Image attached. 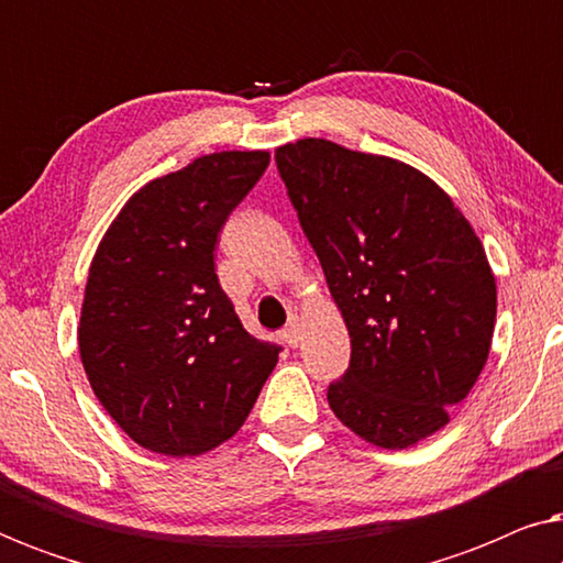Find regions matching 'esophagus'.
I'll return each mask as SVG.
<instances>
[{"instance_id": "obj_1", "label": "esophagus", "mask_w": 563, "mask_h": 563, "mask_svg": "<svg viewBox=\"0 0 563 563\" xmlns=\"http://www.w3.org/2000/svg\"><path fill=\"white\" fill-rule=\"evenodd\" d=\"M282 338H284V343L289 345V349H297L299 341H302V333H299V322L297 320L289 322V325L282 330Z\"/></svg>"}]
</instances>
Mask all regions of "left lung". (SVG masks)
Here are the masks:
<instances>
[{"label": "left lung", "instance_id": "1", "mask_svg": "<svg viewBox=\"0 0 563 563\" xmlns=\"http://www.w3.org/2000/svg\"><path fill=\"white\" fill-rule=\"evenodd\" d=\"M351 366L328 405L376 449H410L451 420L489 358L497 284L472 222L405 161L299 137L274 153Z\"/></svg>", "mask_w": 563, "mask_h": 563}]
</instances>
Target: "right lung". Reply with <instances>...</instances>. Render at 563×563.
Masks as SVG:
<instances>
[{
  "instance_id": "1",
  "label": "right lung",
  "mask_w": 563,
  "mask_h": 563,
  "mask_svg": "<svg viewBox=\"0 0 563 563\" xmlns=\"http://www.w3.org/2000/svg\"><path fill=\"white\" fill-rule=\"evenodd\" d=\"M268 166V151H218L151 179L122 205L89 266L79 356L130 441L187 459L233 438L279 361L249 335L214 243Z\"/></svg>"
}]
</instances>
